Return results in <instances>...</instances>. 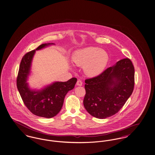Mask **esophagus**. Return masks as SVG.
<instances>
[{
  "instance_id": "esophagus-1",
  "label": "esophagus",
  "mask_w": 155,
  "mask_h": 155,
  "mask_svg": "<svg viewBox=\"0 0 155 155\" xmlns=\"http://www.w3.org/2000/svg\"><path fill=\"white\" fill-rule=\"evenodd\" d=\"M76 84H77V85H78V86H81V85H82V81L81 80H78L77 83H76Z\"/></svg>"
}]
</instances>
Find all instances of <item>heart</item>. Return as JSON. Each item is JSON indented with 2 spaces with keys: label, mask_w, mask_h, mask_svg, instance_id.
<instances>
[{
  "label": "heart",
  "mask_w": 155,
  "mask_h": 155,
  "mask_svg": "<svg viewBox=\"0 0 155 155\" xmlns=\"http://www.w3.org/2000/svg\"><path fill=\"white\" fill-rule=\"evenodd\" d=\"M108 56L105 51L99 48L89 47L76 51L73 61L80 66H84L85 73L89 76L98 75L105 68Z\"/></svg>",
  "instance_id": "heart-1"
}]
</instances>
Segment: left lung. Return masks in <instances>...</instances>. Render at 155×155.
<instances>
[{
  "instance_id": "obj_1",
  "label": "left lung",
  "mask_w": 155,
  "mask_h": 155,
  "mask_svg": "<svg viewBox=\"0 0 155 155\" xmlns=\"http://www.w3.org/2000/svg\"><path fill=\"white\" fill-rule=\"evenodd\" d=\"M85 82V108L95 118H108L118 112L133 93L134 68L124 58Z\"/></svg>"
}]
</instances>
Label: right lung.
<instances>
[{
  "instance_id": "1",
  "label": "right lung",
  "mask_w": 155,
  "mask_h": 155,
  "mask_svg": "<svg viewBox=\"0 0 155 155\" xmlns=\"http://www.w3.org/2000/svg\"><path fill=\"white\" fill-rule=\"evenodd\" d=\"M50 44L53 43L43 44L23 56L17 78V87L25 106L34 115L47 118H52L59 112L66 94L74 87L77 81L72 78L66 82H56L40 91L30 89L26 80L35 51Z\"/></svg>"
}]
</instances>
